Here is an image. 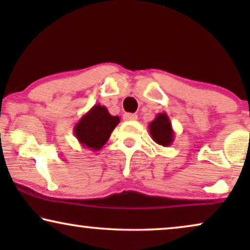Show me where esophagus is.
Returning <instances> with one entry per match:
<instances>
[{"instance_id": "1", "label": "esophagus", "mask_w": 250, "mask_h": 250, "mask_svg": "<svg viewBox=\"0 0 250 250\" xmlns=\"http://www.w3.org/2000/svg\"><path fill=\"white\" fill-rule=\"evenodd\" d=\"M123 118H124V121H136V119H138V115L126 112V114H124V116H123Z\"/></svg>"}]
</instances>
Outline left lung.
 <instances>
[{
  "label": "left lung",
  "mask_w": 250,
  "mask_h": 250,
  "mask_svg": "<svg viewBox=\"0 0 250 250\" xmlns=\"http://www.w3.org/2000/svg\"><path fill=\"white\" fill-rule=\"evenodd\" d=\"M149 132L153 141L157 145L163 146H168L173 143L175 139L174 134L172 123L169 121V117L166 112H160L157 114L156 118L149 124Z\"/></svg>",
  "instance_id": "left-lung-1"
}]
</instances>
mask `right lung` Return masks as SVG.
<instances>
[{
    "label": "right lung",
    "instance_id": "1",
    "mask_svg": "<svg viewBox=\"0 0 250 250\" xmlns=\"http://www.w3.org/2000/svg\"><path fill=\"white\" fill-rule=\"evenodd\" d=\"M118 116H111L104 105L94 104L74 126V134L85 149L98 151L119 124Z\"/></svg>",
    "mask_w": 250,
    "mask_h": 250
}]
</instances>
